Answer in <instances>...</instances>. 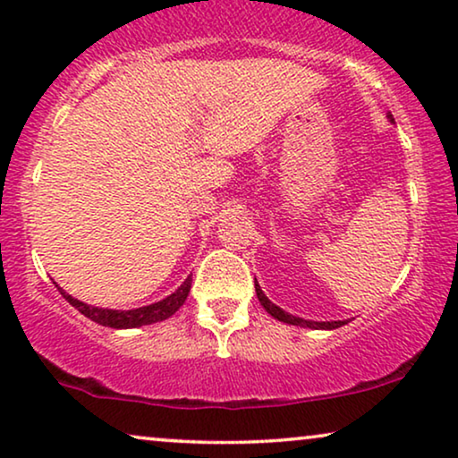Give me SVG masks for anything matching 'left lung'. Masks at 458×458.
<instances>
[{
    "mask_svg": "<svg viewBox=\"0 0 458 458\" xmlns=\"http://www.w3.org/2000/svg\"><path fill=\"white\" fill-rule=\"evenodd\" d=\"M392 118V116H390ZM256 296H259L260 304L265 306V310L271 315L273 318H277V321H284V323H290V325H300V327H310V329H335V327H342V325H346L348 321H331V323H317V321H304V318L300 317H293V315H287L285 310H281L279 306H275L271 300H268L265 293H262L260 285L256 284Z\"/></svg>",
    "mask_w": 458,
    "mask_h": 458,
    "instance_id": "left-lung-1",
    "label": "left lung"
}]
</instances>
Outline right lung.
<instances>
[{
  "instance_id": "1",
  "label": "right lung",
  "mask_w": 458,
  "mask_h": 458,
  "mask_svg": "<svg viewBox=\"0 0 458 458\" xmlns=\"http://www.w3.org/2000/svg\"><path fill=\"white\" fill-rule=\"evenodd\" d=\"M191 287V277H187L183 281V285L179 287L177 292L171 293V296L160 300V302L149 304V306H141V309H133V310H110V309H98V306H89L85 302H79L77 298L68 296V293L58 287L62 296H64L68 302H71L74 309H77L81 315H85L91 321H96L104 327H114V329H131V327H141V325H149V323H158L165 321V318L173 317L177 312L183 302L187 300V293H190Z\"/></svg>"
}]
</instances>
